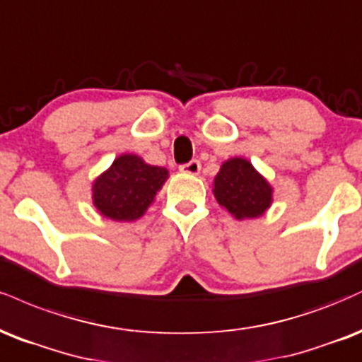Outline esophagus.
Masks as SVG:
<instances>
[{"mask_svg":"<svg viewBox=\"0 0 362 362\" xmlns=\"http://www.w3.org/2000/svg\"><path fill=\"white\" fill-rule=\"evenodd\" d=\"M199 169H202V164H199V160H197V159H193V160H189V163L180 165V171L186 173V174H198Z\"/></svg>","mask_w":362,"mask_h":362,"instance_id":"obj_1","label":"esophagus"}]
</instances>
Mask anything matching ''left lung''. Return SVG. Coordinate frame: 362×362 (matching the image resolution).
Returning <instances> with one entry per match:
<instances>
[{
	"label": "left lung",
	"mask_w": 362,
	"mask_h": 362,
	"mask_svg": "<svg viewBox=\"0 0 362 362\" xmlns=\"http://www.w3.org/2000/svg\"><path fill=\"white\" fill-rule=\"evenodd\" d=\"M215 198L235 218H256L271 205L273 189L249 160H227L215 177Z\"/></svg>",
	"instance_id": "obj_1"
}]
</instances>
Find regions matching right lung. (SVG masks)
<instances>
[{"label":"right lung","instance_id":"right-lung-1","mask_svg":"<svg viewBox=\"0 0 362 362\" xmlns=\"http://www.w3.org/2000/svg\"><path fill=\"white\" fill-rule=\"evenodd\" d=\"M165 177L168 169L148 165L137 156H120L95 181V206L101 215L118 222L137 220L151 205Z\"/></svg>","mask_w":362,"mask_h":362}]
</instances>
